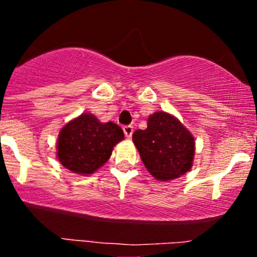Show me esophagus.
<instances>
[{"instance_id":"obj_1","label":"esophagus","mask_w":257,"mask_h":257,"mask_svg":"<svg viewBox=\"0 0 257 257\" xmlns=\"http://www.w3.org/2000/svg\"><path fill=\"white\" fill-rule=\"evenodd\" d=\"M133 131H134V129H133V125H131V124L123 126V132H124V134H125L126 138H131L132 137Z\"/></svg>"}]
</instances>
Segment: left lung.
<instances>
[{"label": "left lung", "instance_id": "left-lung-1", "mask_svg": "<svg viewBox=\"0 0 257 257\" xmlns=\"http://www.w3.org/2000/svg\"><path fill=\"white\" fill-rule=\"evenodd\" d=\"M143 163L161 181L184 175L193 166L194 138L180 120L168 112H155L145 131L133 134Z\"/></svg>", "mask_w": 257, "mask_h": 257}]
</instances>
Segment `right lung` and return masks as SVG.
<instances>
[{"label": "right lung", "mask_w": 257, "mask_h": 257, "mask_svg": "<svg viewBox=\"0 0 257 257\" xmlns=\"http://www.w3.org/2000/svg\"><path fill=\"white\" fill-rule=\"evenodd\" d=\"M124 139L120 126L101 123L91 113H82L61 128L57 157L66 169L89 175L110 158L113 147Z\"/></svg>", "instance_id": "add662e5"}]
</instances>
